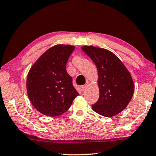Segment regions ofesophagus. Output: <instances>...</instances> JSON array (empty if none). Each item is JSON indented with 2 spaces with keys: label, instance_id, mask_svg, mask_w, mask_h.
Instances as JSON below:
<instances>
[{
  "label": "esophagus",
  "instance_id": "34e87169",
  "mask_svg": "<svg viewBox=\"0 0 156 156\" xmlns=\"http://www.w3.org/2000/svg\"><path fill=\"white\" fill-rule=\"evenodd\" d=\"M87 84H85V85H83L81 87H82V90L83 91H85L86 90V88H87Z\"/></svg>",
  "mask_w": 156,
  "mask_h": 156
}]
</instances>
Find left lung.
Returning a JSON list of instances; mask_svg holds the SVG:
<instances>
[{"label": "left lung", "mask_w": 156, "mask_h": 156, "mask_svg": "<svg viewBox=\"0 0 156 156\" xmlns=\"http://www.w3.org/2000/svg\"><path fill=\"white\" fill-rule=\"evenodd\" d=\"M81 48L98 70L99 98L91 105L92 110L104 117L117 115L127 107L134 93V83L129 71L110 51L92 46Z\"/></svg>", "instance_id": "obj_1"}]
</instances>
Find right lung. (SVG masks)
<instances>
[{
	"label": "right lung",
	"mask_w": 156,
	"mask_h": 156,
	"mask_svg": "<svg viewBox=\"0 0 156 156\" xmlns=\"http://www.w3.org/2000/svg\"><path fill=\"white\" fill-rule=\"evenodd\" d=\"M74 46L58 44L48 49L30 69L26 87L35 109L44 115L55 117L65 113L78 96L72 78L66 72L68 59Z\"/></svg>",
	"instance_id": "right-lung-1"
}]
</instances>
